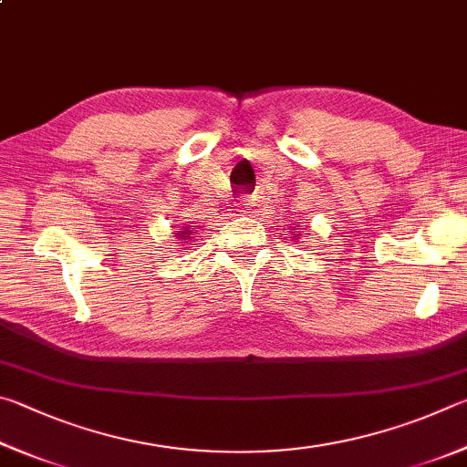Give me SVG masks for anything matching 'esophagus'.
Returning a JSON list of instances; mask_svg holds the SVG:
<instances>
[{
	"instance_id": "obj_1",
	"label": "esophagus",
	"mask_w": 467,
	"mask_h": 467,
	"mask_svg": "<svg viewBox=\"0 0 467 467\" xmlns=\"http://www.w3.org/2000/svg\"><path fill=\"white\" fill-rule=\"evenodd\" d=\"M246 202H248V209H246V213H250V211H252V207H254V202H256V196H248Z\"/></svg>"
}]
</instances>
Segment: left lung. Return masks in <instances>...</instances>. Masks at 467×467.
I'll return each instance as SVG.
<instances>
[{"label":"left lung","mask_w":467,"mask_h":467,"mask_svg":"<svg viewBox=\"0 0 467 467\" xmlns=\"http://www.w3.org/2000/svg\"><path fill=\"white\" fill-rule=\"evenodd\" d=\"M296 227H297V225H296ZM291 235H293V238H296V240H299L301 234H299V232H291Z\"/></svg>","instance_id":"8db88e82"}]
</instances>
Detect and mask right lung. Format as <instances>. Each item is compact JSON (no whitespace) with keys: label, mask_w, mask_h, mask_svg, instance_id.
<instances>
[{"label":"right lung","mask_w":467,"mask_h":467,"mask_svg":"<svg viewBox=\"0 0 467 467\" xmlns=\"http://www.w3.org/2000/svg\"><path fill=\"white\" fill-rule=\"evenodd\" d=\"M196 229H199V225H194V223H191V225H184V227H180L178 232H176V235L174 238L178 240L176 244H180V246H184V248H188V242H191L194 235H196Z\"/></svg>","instance_id":"add662e5"}]
</instances>
